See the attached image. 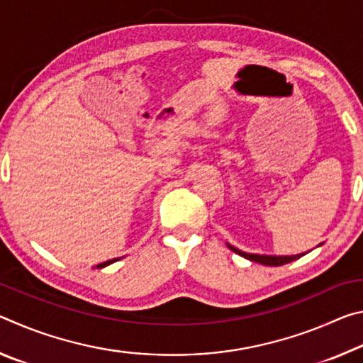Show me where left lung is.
<instances>
[{
	"label": "left lung",
	"mask_w": 363,
	"mask_h": 363,
	"mask_svg": "<svg viewBox=\"0 0 363 363\" xmlns=\"http://www.w3.org/2000/svg\"><path fill=\"white\" fill-rule=\"evenodd\" d=\"M322 245V243H320ZM320 245H318V247H320ZM227 247H229V250H232L233 253H237V255H240V256H243L245 259H250V261H253V262H259V264H262V266H284V264H288V262H291V261H296V259H299L301 256H304L306 253H299V255H291V256H275V255H253V253H245V251H242V250H238V248H235V247H232L230 243H227Z\"/></svg>",
	"instance_id": "1"
}]
</instances>
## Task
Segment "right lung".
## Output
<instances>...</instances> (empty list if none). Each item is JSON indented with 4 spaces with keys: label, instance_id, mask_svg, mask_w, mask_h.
<instances>
[{
    "label": "right lung",
    "instance_id": "add662e5",
    "mask_svg": "<svg viewBox=\"0 0 363 363\" xmlns=\"http://www.w3.org/2000/svg\"><path fill=\"white\" fill-rule=\"evenodd\" d=\"M120 257H115V259H110V261H106V262H101V264H97L96 266V269H102V267H107V266H110V264L112 262H115V261H118Z\"/></svg>",
    "mask_w": 363,
    "mask_h": 363
}]
</instances>
